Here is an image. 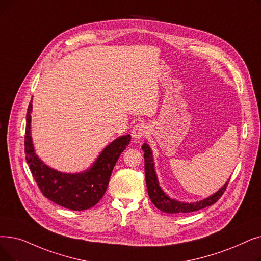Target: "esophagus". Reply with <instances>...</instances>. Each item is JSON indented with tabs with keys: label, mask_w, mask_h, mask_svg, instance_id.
Segmentation results:
<instances>
[{
	"label": "esophagus",
	"mask_w": 261,
	"mask_h": 261,
	"mask_svg": "<svg viewBox=\"0 0 261 261\" xmlns=\"http://www.w3.org/2000/svg\"><path fill=\"white\" fill-rule=\"evenodd\" d=\"M131 134L134 141H139L148 134V127H147V124L144 122H139L133 127Z\"/></svg>",
	"instance_id": "1"
}]
</instances>
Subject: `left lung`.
<instances>
[{
  "label": "left lung",
  "mask_w": 261,
  "mask_h": 261,
  "mask_svg": "<svg viewBox=\"0 0 261 261\" xmlns=\"http://www.w3.org/2000/svg\"><path fill=\"white\" fill-rule=\"evenodd\" d=\"M142 149L144 151V159H145V177H146V185L147 190H148V195L151 199L153 205L165 213H188L200 210L202 208L209 207L213 203L217 202L220 197L223 195L226 188L228 186L229 180L226 182L217 193L212 194L211 196L202 199L196 202H181L177 201L171 197H168L165 192L159 186V181L154 172V163H153V156L152 151L150 149L149 145L144 143L142 146Z\"/></svg>",
  "instance_id": "8db88e82"
}]
</instances>
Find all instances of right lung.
Masks as SVG:
<instances>
[{"label": "right lung", "instance_id": "right-lung-1", "mask_svg": "<svg viewBox=\"0 0 261 261\" xmlns=\"http://www.w3.org/2000/svg\"><path fill=\"white\" fill-rule=\"evenodd\" d=\"M31 112L32 100L27 113L25 159L41 193L51 201L70 210L80 211L94 207L105 195L113 168L129 145L131 135H122L108 145L87 171L66 174L47 166L35 153L31 137Z\"/></svg>", "mask_w": 261, "mask_h": 261}]
</instances>
